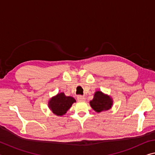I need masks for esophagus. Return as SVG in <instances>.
<instances>
[{"label":"esophagus","instance_id":"1","mask_svg":"<svg viewBox=\"0 0 155 155\" xmlns=\"http://www.w3.org/2000/svg\"><path fill=\"white\" fill-rule=\"evenodd\" d=\"M77 100H78V101H79V102H83L85 101V97H83V96L79 95L77 97Z\"/></svg>","mask_w":155,"mask_h":155}]
</instances>
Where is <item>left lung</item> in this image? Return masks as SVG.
<instances>
[{"label":"left lung","mask_w":155,"mask_h":155,"mask_svg":"<svg viewBox=\"0 0 155 155\" xmlns=\"http://www.w3.org/2000/svg\"><path fill=\"white\" fill-rule=\"evenodd\" d=\"M90 104L95 112H101L111 108L113 101L110 96L104 94L101 91H97Z\"/></svg>","instance_id":"8db88e82"}]
</instances>
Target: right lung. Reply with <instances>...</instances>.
<instances>
[{
    "label": "right lung",
    "mask_w": 155,
    "mask_h": 155,
    "mask_svg": "<svg viewBox=\"0 0 155 155\" xmlns=\"http://www.w3.org/2000/svg\"><path fill=\"white\" fill-rule=\"evenodd\" d=\"M76 100L72 97H67L63 92L59 93L51 98L48 102V107L54 114L63 116L70 108Z\"/></svg>",
    "instance_id": "obj_1"
}]
</instances>
